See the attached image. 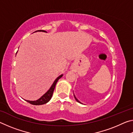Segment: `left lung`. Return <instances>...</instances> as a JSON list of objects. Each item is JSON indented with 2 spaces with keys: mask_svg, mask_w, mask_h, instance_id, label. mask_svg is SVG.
<instances>
[{
  "mask_svg": "<svg viewBox=\"0 0 133 133\" xmlns=\"http://www.w3.org/2000/svg\"><path fill=\"white\" fill-rule=\"evenodd\" d=\"M74 97H75V99H76V101H77V102H78V103H81V104H82V103H81V102H80V101H78V100H77V98H76V96H75V94H74Z\"/></svg>",
  "mask_w": 133,
  "mask_h": 133,
  "instance_id": "left-lung-1",
  "label": "left lung"
}]
</instances>
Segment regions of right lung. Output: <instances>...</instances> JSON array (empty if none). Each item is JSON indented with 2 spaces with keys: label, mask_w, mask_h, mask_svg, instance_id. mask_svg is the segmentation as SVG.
Wrapping results in <instances>:
<instances>
[{
  "label": "right lung",
  "mask_w": 133,
  "mask_h": 133,
  "mask_svg": "<svg viewBox=\"0 0 133 133\" xmlns=\"http://www.w3.org/2000/svg\"><path fill=\"white\" fill-rule=\"evenodd\" d=\"M36 31H43V32L47 33V31H46L45 30H37L35 31V32H36ZM62 76H63V75H61L58 76V77H57V78L55 80V82H53L52 85H51V87H50V89L48 90V91H47L45 94H44L40 98L38 99V100H35V101H30V100H25V101H26L27 102L30 103V104L33 105H42V104H46V103L49 102L50 99L51 98V97L53 96V93L54 90H55L56 83H57L58 80H59Z\"/></svg>",
  "instance_id": "right-lung-1"
}]
</instances>
